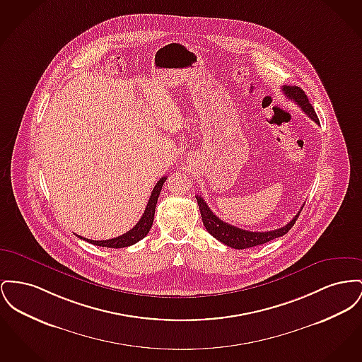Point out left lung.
Returning a JSON list of instances; mask_svg holds the SVG:
<instances>
[{
	"label": "left lung",
	"instance_id": "left-lung-1",
	"mask_svg": "<svg viewBox=\"0 0 362 362\" xmlns=\"http://www.w3.org/2000/svg\"><path fill=\"white\" fill-rule=\"evenodd\" d=\"M283 93L287 95V98L293 100L294 103H297L298 105L300 107V109L315 122L320 124L319 117L315 112V109L312 107V104L309 103L305 91L302 88H299L297 86H283L281 87ZM197 202H198V206H199V212H201V217H202V221H204V226L206 228V231L209 234L212 235L213 238H216L217 240H220L221 243H224L226 246L228 247H233V249H238V250H242V249H249V247H255L258 245H264L272 239H276L279 236H283V235L287 234L291 227L296 224L297 221L298 216L300 211L294 216V218L277 228V230H272V231H265V233H253V231H246V230H242V228H238L234 227L223 220H220L214 213L211 211V208L206 205L205 199L199 195H197Z\"/></svg>",
	"mask_w": 362,
	"mask_h": 362
}]
</instances>
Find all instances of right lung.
Segmentation results:
<instances>
[{"mask_svg":"<svg viewBox=\"0 0 362 362\" xmlns=\"http://www.w3.org/2000/svg\"><path fill=\"white\" fill-rule=\"evenodd\" d=\"M167 180V176L161 177L157 185L154 186L153 192L150 194L148 205L145 208V212L142 214L141 220L136 223V226L134 228H131L126 234L120 235L117 238H112L107 240H91V239H86L83 236L76 235L78 238L87 240L88 243H93L95 246H103V247H112V249H120V247H127L136 242H139L141 239H144L146 235L149 234L150 228L153 226V220H154V211H156V205H157V199L160 197V192L163 189L164 182Z\"/></svg>","mask_w":362,"mask_h":362,"instance_id":"add662e5","label":"right lung"}]
</instances>
